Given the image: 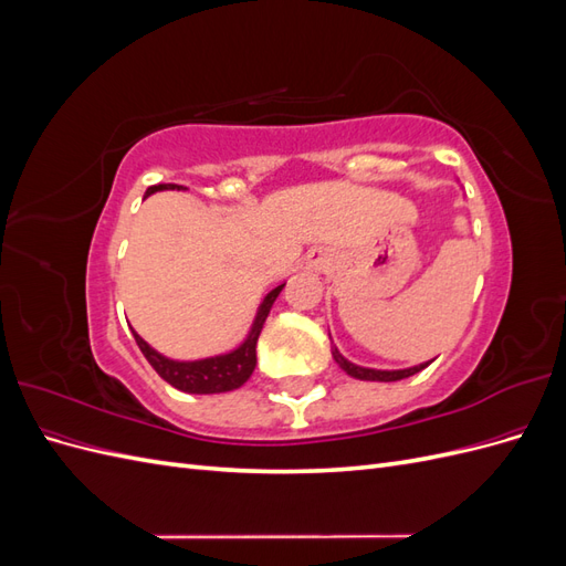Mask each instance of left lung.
I'll use <instances>...</instances> for the list:
<instances>
[{
  "label": "left lung",
  "instance_id": "8db88e82",
  "mask_svg": "<svg viewBox=\"0 0 566 566\" xmlns=\"http://www.w3.org/2000/svg\"><path fill=\"white\" fill-rule=\"evenodd\" d=\"M333 358L339 364L342 370H345L347 375H352V378H356V380H370V382H397V380L410 378V375H416L422 368L430 366V361H427V364H420V366H413V368H403V370H375V368H364V366H356V364L347 361V358L342 356L337 349H333Z\"/></svg>",
  "mask_w": 566,
  "mask_h": 566
}]
</instances>
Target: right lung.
<instances>
[{
	"label": "right lung",
	"mask_w": 566,
	"mask_h": 566,
	"mask_svg": "<svg viewBox=\"0 0 566 566\" xmlns=\"http://www.w3.org/2000/svg\"><path fill=\"white\" fill-rule=\"evenodd\" d=\"M165 188H184V186H177V184L148 186L146 196L156 193V191H165ZM283 285L273 287L271 293L264 297V302L260 304V312H256V318L252 323V331H250L248 339L243 342L241 347L229 352V354L212 356V358H200V361H172V358H167V356L158 354L153 347H148L146 342L132 331L134 339H136V345H139V349L144 352V356L148 358V364L156 368L160 378L172 387L181 389V391H188V394H219V391L238 389L243 382H248V378L256 366V339H260L264 321L271 312V304L276 302Z\"/></svg>",
	"instance_id": "add662e5"
}]
</instances>
